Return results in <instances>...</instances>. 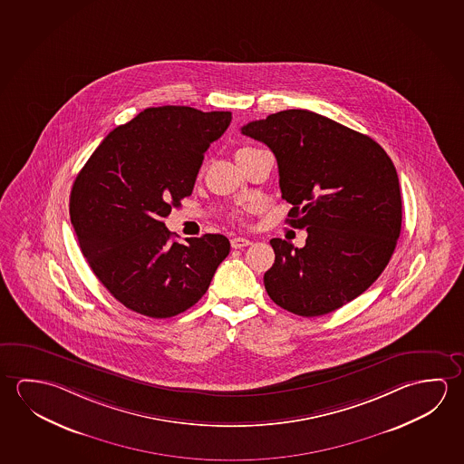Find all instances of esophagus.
Instances as JSON below:
<instances>
[{
  "instance_id": "34e87169",
  "label": "esophagus",
  "mask_w": 464,
  "mask_h": 464,
  "mask_svg": "<svg viewBox=\"0 0 464 464\" xmlns=\"http://www.w3.org/2000/svg\"><path fill=\"white\" fill-rule=\"evenodd\" d=\"M249 244H251V241L246 239V237H233V239H231V247H233V249H243V247L249 246Z\"/></svg>"
}]
</instances>
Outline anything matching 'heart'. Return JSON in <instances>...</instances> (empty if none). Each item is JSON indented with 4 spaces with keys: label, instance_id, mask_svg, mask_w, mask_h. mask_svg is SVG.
<instances>
[{
    "label": "heart",
    "instance_id": "b5f03b06",
    "mask_svg": "<svg viewBox=\"0 0 464 464\" xmlns=\"http://www.w3.org/2000/svg\"><path fill=\"white\" fill-rule=\"evenodd\" d=\"M244 149H247V147H244ZM244 149H239V150H237V152H241V150H244ZM237 152H236V153H237ZM243 215H244L243 212H236L235 218H237V220H243Z\"/></svg>",
    "mask_w": 464,
    "mask_h": 464
}]
</instances>
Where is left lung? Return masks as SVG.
Instances as JSON below:
<instances>
[{
	"instance_id": "left-lung-1",
	"label": "left lung",
	"mask_w": 464,
	"mask_h": 464,
	"mask_svg": "<svg viewBox=\"0 0 464 464\" xmlns=\"http://www.w3.org/2000/svg\"><path fill=\"white\" fill-rule=\"evenodd\" d=\"M275 153L288 223L304 247L274 237L264 275L275 304L319 317L356 299L379 278L401 231L395 165L373 139L307 110H285L241 128Z\"/></svg>"
}]
</instances>
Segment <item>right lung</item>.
<instances>
[{
	"instance_id": "1",
	"label": "right lung",
	"mask_w": 464,
	"mask_h": 464,
	"mask_svg": "<svg viewBox=\"0 0 464 464\" xmlns=\"http://www.w3.org/2000/svg\"><path fill=\"white\" fill-rule=\"evenodd\" d=\"M229 111L147 108L111 130L79 171L69 215L92 272L121 304L175 317L206 295L229 254L223 235L171 239L163 218L192 194L204 153Z\"/></svg>"
}]
</instances>
